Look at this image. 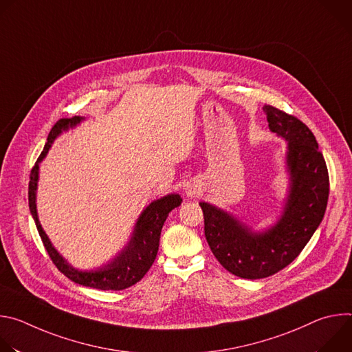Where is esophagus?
Wrapping results in <instances>:
<instances>
[{"mask_svg":"<svg viewBox=\"0 0 352 352\" xmlns=\"http://www.w3.org/2000/svg\"><path fill=\"white\" fill-rule=\"evenodd\" d=\"M188 195H192V193H190V190H189V192H188Z\"/></svg>","mask_w":352,"mask_h":352,"instance_id":"obj_1","label":"esophagus"}]
</instances>
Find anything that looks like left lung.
Listing matches in <instances>:
<instances>
[{"label": "left lung", "instance_id": "left-lung-1", "mask_svg": "<svg viewBox=\"0 0 352 352\" xmlns=\"http://www.w3.org/2000/svg\"><path fill=\"white\" fill-rule=\"evenodd\" d=\"M269 129L287 142L288 192L277 221L256 231L234 214L200 202L205 235L216 259L241 278H265L288 266L323 220L329 199V173L311 129L294 116L263 106Z\"/></svg>", "mask_w": 352, "mask_h": 352}]
</instances>
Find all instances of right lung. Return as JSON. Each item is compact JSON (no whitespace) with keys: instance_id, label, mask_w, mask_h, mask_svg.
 Here are the masks:
<instances>
[{"instance_id":"add662e5","label":"right lung","mask_w":352,"mask_h":352,"mask_svg":"<svg viewBox=\"0 0 352 352\" xmlns=\"http://www.w3.org/2000/svg\"><path fill=\"white\" fill-rule=\"evenodd\" d=\"M83 120L85 117H76V116L72 118H63L53 126L52 131H50L47 143L30 173L29 209L36 223L40 238L44 243V248L47 249L50 258H52L53 263L57 266V269L61 273H64L74 283H78L85 287H91V288L104 289V291H109V289L120 291L142 280L143 276L150 269V266L153 265L157 256L160 234H162L164 221L168 217V213L181 205L182 199L178 193H170L160 199L153 200L152 204L146 206L135 223V227L128 243L109 263L96 267L93 270H79V269H75L72 265H69L67 259L63 258L61 254L54 248L52 241L48 239L47 234L44 232L38 221L36 192H37V182H38V164L47 156L53 142L63 132H67L68 129L75 128Z\"/></svg>"}]
</instances>
